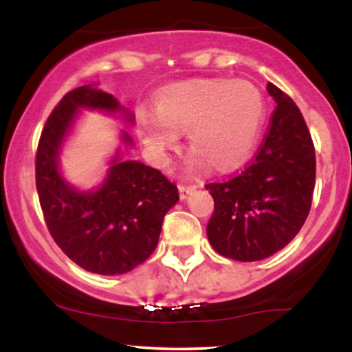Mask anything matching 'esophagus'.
Instances as JSON below:
<instances>
[{"instance_id": "obj_1", "label": "esophagus", "mask_w": 352, "mask_h": 352, "mask_svg": "<svg viewBox=\"0 0 352 352\" xmlns=\"http://www.w3.org/2000/svg\"><path fill=\"white\" fill-rule=\"evenodd\" d=\"M197 188V185H185V184H180L179 185V192H180V199H187L190 193L193 192V190Z\"/></svg>"}]
</instances>
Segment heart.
<instances>
[{
    "label": "heart",
    "instance_id": "obj_1",
    "mask_svg": "<svg viewBox=\"0 0 352 352\" xmlns=\"http://www.w3.org/2000/svg\"><path fill=\"white\" fill-rule=\"evenodd\" d=\"M155 114L137 112L145 147L159 162L187 131L193 164L217 170L240 164L253 151L266 116L260 89L246 80L199 79L162 89L153 99Z\"/></svg>",
    "mask_w": 352,
    "mask_h": 352
}]
</instances>
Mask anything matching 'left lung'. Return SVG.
Wrapping results in <instances>:
<instances>
[{
  "instance_id": "obj_1",
  "label": "left lung",
  "mask_w": 352,
  "mask_h": 352,
  "mask_svg": "<svg viewBox=\"0 0 352 352\" xmlns=\"http://www.w3.org/2000/svg\"><path fill=\"white\" fill-rule=\"evenodd\" d=\"M276 102L260 147L232 179L205 185L215 201L207 225L210 245L221 256L258 261L298 235L313 201L316 155L301 111L268 82Z\"/></svg>"
}]
</instances>
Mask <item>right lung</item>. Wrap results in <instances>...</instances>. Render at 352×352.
<instances>
[{
  "mask_svg": "<svg viewBox=\"0 0 352 352\" xmlns=\"http://www.w3.org/2000/svg\"><path fill=\"white\" fill-rule=\"evenodd\" d=\"M78 107L120 111L114 96L91 86L72 89L59 100L36 151L39 204L51 236L76 265L91 273L122 274L155 250L165 213L179 201V188L157 168L117 159L99 190L71 188L59 175L58 155ZM124 140L131 142V137Z\"/></svg>",
  "mask_w": 352,
  "mask_h": 352,
  "instance_id": "1",
  "label": "right lung"
}]
</instances>
